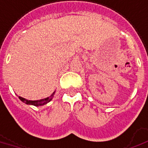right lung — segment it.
<instances>
[{
  "mask_svg": "<svg viewBox=\"0 0 148 148\" xmlns=\"http://www.w3.org/2000/svg\"><path fill=\"white\" fill-rule=\"evenodd\" d=\"M56 91H53V94L49 97H47L46 99H39V100H28V99H26L24 98H22V97H19V99L22 101L23 102H24L25 104L27 105H31V106H44L47 104L48 102H49L51 101L53 98V95Z\"/></svg>",
  "mask_w": 148,
  "mask_h": 148,
  "instance_id": "1",
  "label": "right lung"
}]
</instances>
